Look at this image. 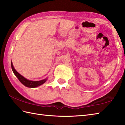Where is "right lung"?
Instances as JSON below:
<instances>
[{
  "label": "right lung",
  "mask_w": 125,
  "mask_h": 125,
  "mask_svg": "<svg viewBox=\"0 0 125 125\" xmlns=\"http://www.w3.org/2000/svg\"><path fill=\"white\" fill-rule=\"evenodd\" d=\"M11 67H12L13 72L15 75V76L18 78V79L19 80V81L21 82V83L23 85H25L26 87H30V88H35V87L40 86L41 85L44 84L45 82L47 81L48 79L47 78H46L44 79H42V80L39 81H33L29 80V79H27L26 78H25L24 77L22 76V75H21L19 73H18L17 71L15 70L14 67H13V65L12 62H11Z\"/></svg>",
  "instance_id": "add662e5"
}]
</instances>
